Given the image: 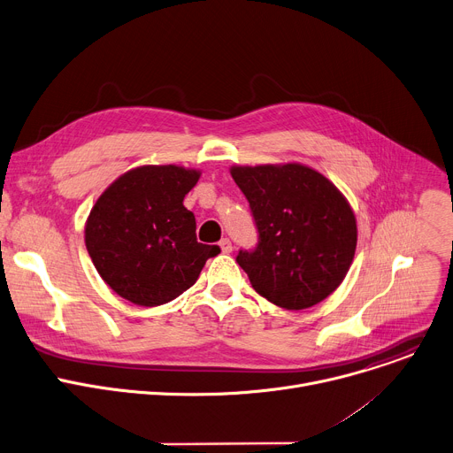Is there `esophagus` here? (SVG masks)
<instances>
[{
    "instance_id": "34e87169",
    "label": "esophagus",
    "mask_w": 453,
    "mask_h": 453,
    "mask_svg": "<svg viewBox=\"0 0 453 453\" xmlns=\"http://www.w3.org/2000/svg\"><path fill=\"white\" fill-rule=\"evenodd\" d=\"M219 248H221L223 254H230V252H232V242H230V239H226V237L221 239V241H219Z\"/></svg>"
}]
</instances>
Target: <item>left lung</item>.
I'll list each match as a JSON object with an SVG mask.
<instances>
[{"label": "left lung", "instance_id": "left-lung-1", "mask_svg": "<svg viewBox=\"0 0 453 453\" xmlns=\"http://www.w3.org/2000/svg\"><path fill=\"white\" fill-rule=\"evenodd\" d=\"M252 209L259 246L237 263L272 304L298 311L329 296L353 265L358 226L340 188L304 164L232 165Z\"/></svg>", "mask_w": 453, "mask_h": 453}]
</instances>
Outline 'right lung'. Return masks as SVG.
<instances>
[{
	"label": "right lung",
	"mask_w": 453,
	"mask_h": 453,
	"mask_svg": "<svg viewBox=\"0 0 453 453\" xmlns=\"http://www.w3.org/2000/svg\"><path fill=\"white\" fill-rule=\"evenodd\" d=\"M201 171L140 165L98 196L84 226L93 266L122 298L155 308L187 291L219 246L196 239V218L183 207Z\"/></svg>",
	"instance_id": "right-lung-1"
}]
</instances>
